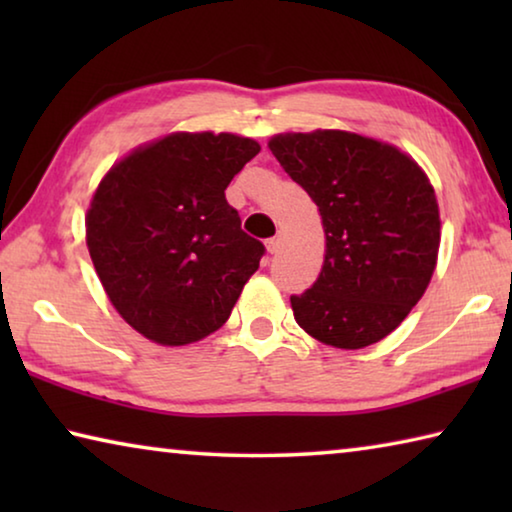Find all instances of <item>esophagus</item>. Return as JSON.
<instances>
[{"mask_svg":"<svg viewBox=\"0 0 512 512\" xmlns=\"http://www.w3.org/2000/svg\"><path fill=\"white\" fill-rule=\"evenodd\" d=\"M280 248H282V237H280V235H277V237H271V239L266 241V250H268V253H271V255L280 253Z\"/></svg>","mask_w":512,"mask_h":512,"instance_id":"esophagus-1","label":"esophagus"}]
</instances>
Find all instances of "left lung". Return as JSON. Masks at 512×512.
<instances>
[{"label":"left lung","instance_id":"1","mask_svg":"<svg viewBox=\"0 0 512 512\" xmlns=\"http://www.w3.org/2000/svg\"><path fill=\"white\" fill-rule=\"evenodd\" d=\"M268 149L316 203L325 230L318 280L291 296L296 323L341 350L381 341L436 271L440 210L427 173L393 144L332 128L273 135Z\"/></svg>","mask_w":512,"mask_h":512}]
</instances>
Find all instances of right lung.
Returning a JSON list of instances; mask_svg holds the SVG:
<instances>
[{"mask_svg": "<svg viewBox=\"0 0 512 512\" xmlns=\"http://www.w3.org/2000/svg\"><path fill=\"white\" fill-rule=\"evenodd\" d=\"M235 133H169L112 164L85 214V241L117 314L158 345H189L228 320L259 268L225 187L259 153Z\"/></svg>", "mask_w": 512, "mask_h": 512, "instance_id": "1", "label": "right lung"}]
</instances>
